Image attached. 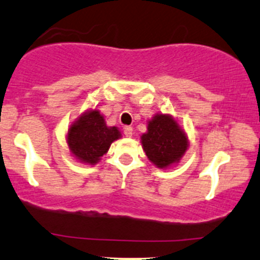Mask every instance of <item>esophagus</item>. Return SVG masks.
Listing matches in <instances>:
<instances>
[{
    "mask_svg": "<svg viewBox=\"0 0 260 260\" xmlns=\"http://www.w3.org/2000/svg\"><path fill=\"white\" fill-rule=\"evenodd\" d=\"M124 134L126 138H131L133 136V127L131 126H125L124 127Z\"/></svg>",
    "mask_w": 260,
    "mask_h": 260,
    "instance_id": "1",
    "label": "esophagus"
}]
</instances>
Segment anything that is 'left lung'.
Segmentation results:
<instances>
[{
	"mask_svg": "<svg viewBox=\"0 0 260 260\" xmlns=\"http://www.w3.org/2000/svg\"><path fill=\"white\" fill-rule=\"evenodd\" d=\"M141 144L150 162L157 168L166 169L179 163L188 150L189 140L173 116L157 113L147 121Z\"/></svg>",
	"mask_w": 260,
	"mask_h": 260,
	"instance_id": "8db88e82",
	"label": "left lung"
}]
</instances>
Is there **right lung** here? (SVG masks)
<instances>
[{"label":"right lung","instance_id":"add662e5","mask_svg":"<svg viewBox=\"0 0 260 260\" xmlns=\"http://www.w3.org/2000/svg\"><path fill=\"white\" fill-rule=\"evenodd\" d=\"M121 138L116 126H108L106 119L97 109L87 110L72 122L67 131L70 152L77 161L95 165L106 154L110 145Z\"/></svg>","mask_w":260,"mask_h":260}]
</instances>
